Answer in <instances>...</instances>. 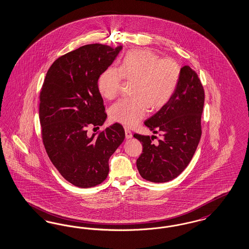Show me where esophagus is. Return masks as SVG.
<instances>
[{
	"label": "esophagus",
	"mask_w": 249,
	"mask_h": 249,
	"mask_svg": "<svg viewBox=\"0 0 249 249\" xmlns=\"http://www.w3.org/2000/svg\"><path fill=\"white\" fill-rule=\"evenodd\" d=\"M125 136L126 139H130L132 137V132L129 129H125Z\"/></svg>",
	"instance_id": "34e87169"
}]
</instances>
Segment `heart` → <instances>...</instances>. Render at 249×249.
<instances>
[{
	"label": "heart",
	"instance_id": "b5f03b06",
	"mask_svg": "<svg viewBox=\"0 0 249 249\" xmlns=\"http://www.w3.org/2000/svg\"><path fill=\"white\" fill-rule=\"evenodd\" d=\"M180 76V66L172 58H160L150 50H130L120 68L110 67L98 79V89L103 97L115 98L123 79L134 81L133 98L120 99L110 108V118L120 124L132 127L142 120L149 109H160L174 93Z\"/></svg>",
	"mask_w": 249,
	"mask_h": 249
}]
</instances>
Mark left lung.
Wrapping results in <instances>:
<instances>
[{"label": "left lung", "mask_w": 249, "mask_h": 249, "mask_svg": "<svg viewBox=\"0 0 249 249\" xmlns=\"http://www.w3.org/2000/svg\"><path fill=\"white\" fill-rule=\"evenodd\" d=\"M204 102L205 91L197 74L189 66H184L171 98L144 122L162 139L153 142L157 136L133 135L142 144L136 165L143 179L166 182L178 177L188 166L202 135Z\"/></svg>", "instance_id": "obj_1"}]
</instances>
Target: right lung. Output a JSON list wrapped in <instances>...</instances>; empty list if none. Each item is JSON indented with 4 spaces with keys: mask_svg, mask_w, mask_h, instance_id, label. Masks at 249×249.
Segmentation results:
<instances>
[{
    "mask_svg": "<svg viewBox=\"0 0 249 249\" xmlns=\"http://www.w3.org/2000/svg\"><path fill=\"white\" fill-rule=\"evenodd\" d=\"M121 47L88 44L55 60L40 89L41 139L60 174L80 188L107 179L108 160L125 138L120 123L91 136L107 115L98 89L100 75L108 69Z\"/></svg>",
    "mask_w": 249,
    "mask_h": 249,
    "instance_id": "1",
    "label": "right lung"
}]
</instances>
